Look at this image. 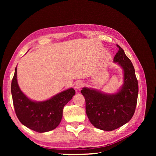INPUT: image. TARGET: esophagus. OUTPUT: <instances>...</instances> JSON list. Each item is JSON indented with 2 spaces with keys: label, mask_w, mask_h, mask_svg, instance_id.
<instances>
[{
  "label": "esophagus",
  "mask_w": 156,
  "mask_h": 156,
  "mask_svg": "<svg viewBox=\"0 0 156 156\" xmlns=\"http://www.w3.org/2000/svg\"><path fill=\"white\" fill-rule=\"evenodd\" d=\"M84 86V83L82 81H78L75 83V88L81 89Z\"/></svg>",
  "instance_id": "esophagus-1"
}]
</instances>
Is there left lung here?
Wrapping results in <instances>:
<instances>
[{
	"instance_id": "obj_1",
	"label": "left lung",
	"mask_w": 156,
	"mask_h": 156,
	"mask_svg": "<svg viewBox=\"0 0 156 156\" xmlns=\"http://www.w3.org/2000/svg\"><path fill=\"white\" fill-rule=\"evenodd\" d=\"M114 57L124 69V84L115 94H105L91 88H83L86 113L91 124L107 131L115 130L128 122L133 116L137 102L139 86L135 69L120 46Z\"/></svg>"
}]
</instances>
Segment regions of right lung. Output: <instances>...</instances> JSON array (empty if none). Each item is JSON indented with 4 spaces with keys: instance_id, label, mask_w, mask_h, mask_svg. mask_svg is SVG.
I'll return each instance as SVG.
<instances>
[{
    "instance_id": "right-lung-1",
    "label": "right lung",
    "mask_w": 156,
    "mask_h": 156,
    "mask_svg": "<svg viewBox=\"0 0 156 156\" xmlns=\"http://www.w3.org/2000/svg\"><path fill=\"white\" fill-rule=\"evenodd\" d=\"M11 92L16 114L21 124L32 130L43 133L55 129L62 118L63 108L75 95L69 88L48 100L36 102L30 100L20 88L17 81V67L12 81Z\"/></svg>"
}]
</instances>
